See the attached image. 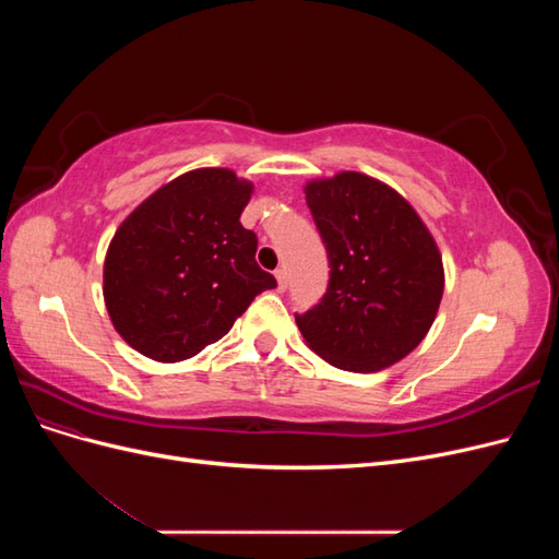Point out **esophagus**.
<instances>
[{
  "instance_id": "esophagus-1",
  "label": "esophagus",
  "mask_w": 559,
  "mask_h": 559,
  "mask_svg": "<svg viewBox=\"0 0 559 559\" xmlns=\"http://www.w3.org/2000/svg\"><path fill=\"white\" fill-rule=\"evenodd\" d=\"M275 277H277V289L284 292L286 284H289V273H286V267H277L275 270Z\"/></svg>"
}]
</instances>
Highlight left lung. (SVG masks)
Returning <instances> with one entry per match:
<instances>
[{
    "label": "left lung",
    "instance_id": "1",
    "mask_svg": "<svg viewBox=\"0 0 559 559\" xmlns=\"http://www.w3.org/2000/svg\"><path fill=\"white\" fill-rule=\"evenodd\" d=\"M329 253V289L296 314L306 343L331 366L373 373L425 341L443 298L441 251L411 202L361 173L306 183Z\"/></svg>",
    "mask_w": 559,
    "mask_h": 559
}]
</instances>
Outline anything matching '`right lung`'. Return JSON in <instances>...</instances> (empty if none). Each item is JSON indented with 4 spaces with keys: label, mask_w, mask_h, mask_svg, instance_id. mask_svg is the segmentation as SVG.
<instances>
[{
    "label": "right lung",
    "mask_w": 559,
    "mask_h": 559,
    "mask_svg": "<svg viewBox=\"0 0 559 559\" xmlns=\"http://www.w3.org/2000/svg\"><path fill=\"white\" fill-rule=\"evenodd\" d=\"M253 183L200 167L151 193L118 226L105 259V306L123 341L175 364L224 337L275 277L240 224Z\"/></svg>",
    "instance_id": "1"
}]
</instances>
